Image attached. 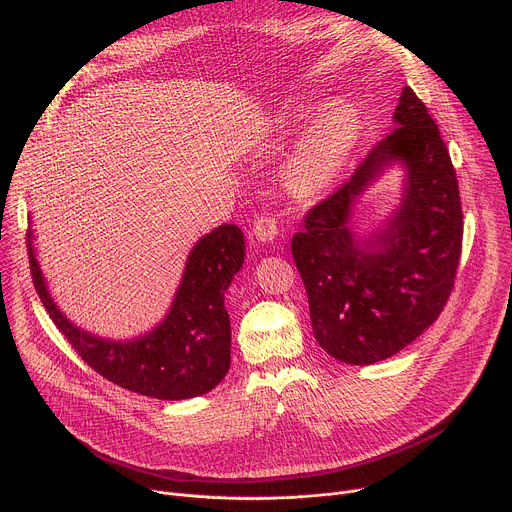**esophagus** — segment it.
Instances as JSON below:
<instances>
[{
	"label": "esophagus",
	"instance_id": "obj_1",
	"mask_svg": "<svg viewBox=\"0 0 512 512\" xmlns=\"http://www.w3.org/2000/svg\"><path fill=\"white\" fill-rule=\"evenodd\" d=\"M254 235L260 242H272L279 235V223L272 215L260 213L254 219Z\"/></svg>",
	"mask_w": 512,
	"mask_h": 512
}]
</instances>
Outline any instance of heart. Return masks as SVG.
I'll return each instance as SVG.
<instances>
[{"label":"heart","mask_w":512,"mask_h":512,"mask_svg":"<svg viewBox=\"0 0 512 512\" xmlns=\"http://www.w3.org/2000/svg\"><path fill=\"white\" fill-rule=\"evenodd\" d=\"M355 141V114L342 104L330 106L285 160L283 178L287 188L299 199L324 192L340 174Z\"/></svg>","instance_id":"heart-1"}]
</instances>
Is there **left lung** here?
<instances>
[{"instance_id":"left-lung-1","label":"left lung","mask_w":512,"mask_h":512,"mask_svg":"<svg viewBox=\"0 0 512 512\" xmlns=\"http://www.w3.org/2000/svg\"><path fill=\"white\" fill-rule=\"evenodd\" d=\"M393 129L348 182L311 207L291 252L320 346L348 365L396 355L435 322L453 291L461 256L459 184L439 127L404 88ZM391 163L407 168L403 205L361 241L349 227L358 196Z\"/></svg>"}]
</instances>
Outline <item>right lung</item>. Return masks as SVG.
<instances>
[{
	"mask_svg": "<svg viewBox=\"0 0 512 512\" xmlns=\"http://www.w3.org/2000/svg\"><path fill=\"white\" fill-rule=\"evenodd\" d=\"M26 233L30 274L51 320L96 373L155 400L203 396L229 371L231 326L225 291L244 264V235L238 225H219L190 250L180 287L160 326L135 340H106L77 328L49 295Z\"/></svg>",
	"mask_w": 512,
	"mask_h": 512,
	"instance_id": "right-lung-1",
	"label": "right lung"
}]
</instances>
